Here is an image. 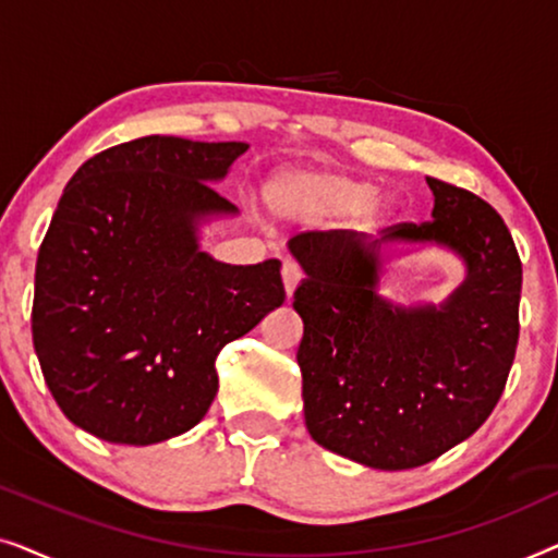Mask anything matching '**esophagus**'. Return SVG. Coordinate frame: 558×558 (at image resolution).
<instances>
[{
  "instance_id": "esophagus-1",
  "label": "esophagus",
  "mask_w": 558,
  "mask_h": 558,
  "mask_svg": "<svg viewBox=\"0 0 558 558\" xmlns=\"http://www.w3.org/2000/svg\"><path fill=\"white\" fill-rule=\"evenodd\" d=\"M300 279H302V269H300V264L296 262H287L281 264V281H284V289H287V294L292 296V292L296 289V284H300Z\"/></svg>"
}]
</instances>
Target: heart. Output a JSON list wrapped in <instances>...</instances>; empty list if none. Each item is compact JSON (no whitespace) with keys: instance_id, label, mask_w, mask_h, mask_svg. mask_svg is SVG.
Returning <instances> with one entry per match:
<instances>
[{"instance_id":"1","label":"heart","mask_w":558,"mask_h":558,"mask_svg":"<svg viewBox=\"0 0 558 558\" xmlns=\"http://www.w3.org/2000/svg\"><path fill=\"white\" fill-rule=\"evenodd\" d=\"M266 201L281 216L332 220L355 213L361 228H376L391 218L393 201L373 195L368 180L327 170H284L266 185Z\"/></svg>"}]
</instances>
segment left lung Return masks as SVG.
<instances>
[{"instance_id":"obj_1","label":"left lung","mask_w":558,"mask_h":558,"mask_svg":"<svg viewBox=\"0 0 558 558\" xmlns=\"http://www.w3.org/2000/svg\"><path fill=\"white\" fill-rule=\"evenodd\" d=\"M432 220L368 241L355 231L289 239L304 279L294 310L304 424L319 447L373 470H411L475 434L506 388L518 345L523 269L513 235L483 197L426 178ZM441 245L465 281L441 305L377 294L383 248Z\"/></svg>"}]
</instances>
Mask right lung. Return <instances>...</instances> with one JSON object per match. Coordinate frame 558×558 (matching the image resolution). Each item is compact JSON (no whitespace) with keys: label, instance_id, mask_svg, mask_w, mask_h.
<instances>
[{"label":"right lung","instance_id":"obj_1","mask_svg":"<svg viewBox=\"0 0 558 558\" xmlns=\"http://www.w3.org/2000/svg\"><path fill=\"white\" fill-rule=\"evenodd\" d=\"M246 142L142 136L78 167L37 254L33 342L63 414L111 445L172 439L208 414L216 357L284 302L281 262L231 266L201 226Z\"/></svg>","mask_w":558,"mask_h":558}]
</instances>
